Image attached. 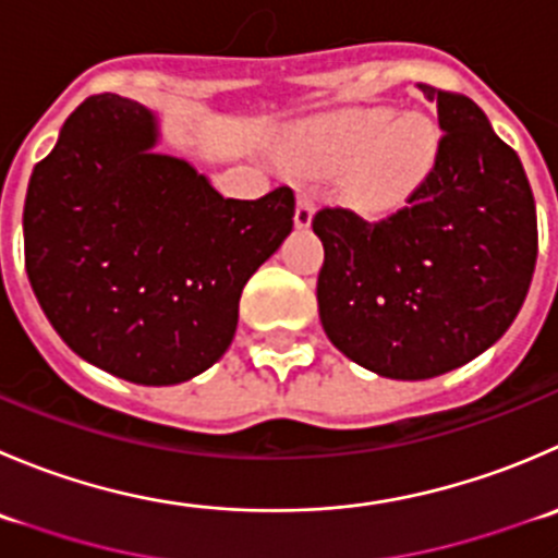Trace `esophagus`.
<instances>
[{
	"instance_id": "esophagus-1",
	"label": "esophagus",
	"mask_w": 558,
	"mask_h": 558,
	"mask_svg": "<svg viewBox=\"0 0 558 558\" xmlns=\"http://www.w3.org/2000/svg\"><path fill=\"white\" fill-rule=\"evenodd\" d=\"M313 213H316V204H313V198L307 196L305 191H300V196H296V209H294L296 229H307L313 220Z\"/></svg>"
}]
</instances>
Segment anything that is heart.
<instances>
[{"instance_id":"1","label":"heart","mask_w":558,"mask_h":558,"mask_svg":"<svg viewBox=\"0 0 558 558\" xmlns=\"http://www.w3.org/2000/svg\"><path fill=\"white\" fill-rule=\"evenodd\" d=\"M300 149L316 169H349L345 196L362 213H389L428 180L439 133L423 113L351 108L307 124Z\"/></svg>"}]
</instances>
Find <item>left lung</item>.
I'll return each instance as SVG.
<instances>
[{
  "label": "left lung",
  "mask_w": 558,
  "mask_h": 558,
  "mask_svg": "<svg viewBox=\"0 0 558 558\" xmlns=\"http://www.w3.org/2000/svg\"><path fill=\"white\" fill-rule=\"evenodd\" d=\"M436 102L439 153L405 207L365 220L313 215L324 242L316 296L327 338L387 378H434L510 329L537 262V213L515 149L461 92L416 84Z\"/></svg>",
  "instance_id": "1"
}]
</instances>
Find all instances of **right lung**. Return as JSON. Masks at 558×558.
<instances>
[{"mask_svg": "<svg viewBox=\"0 0 558 558\" xmlns=\"http://www.w3.org/2000/svg\"><path fill=\"white\" fill-rule=\"evenodd\" d=\"M142 102L92 95L64 119L24 202V262L59 338L147 387L223 356L251 275L294 226V191L223 198L185 160L153 153Z\"/></svg>", "mask_w": 558, "mask_h": 558, "instance_id": "1", "label": "right lung"}]
</instances>
